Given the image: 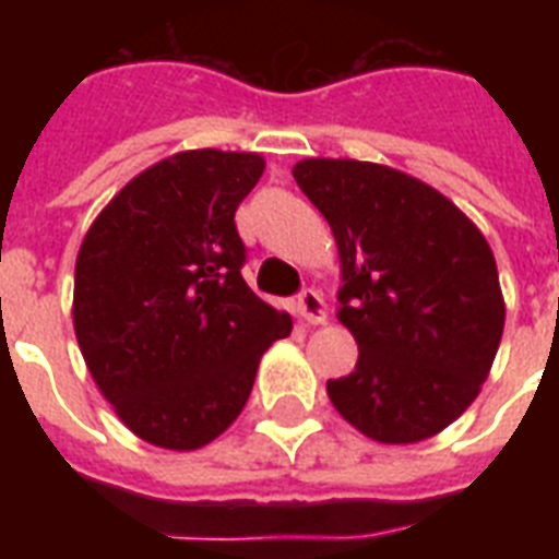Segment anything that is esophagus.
Listing matches in <instances>:
<instances>
[{
	"label": "esophagus",
	"instance_id": "obj_1",
	"mask_svg": "<svg viewBox=\"0 0 559 559\" xmlns=\"http://www.w3.org/2000/svg\"><path fill=\"white\" fill-rule=\"evenodd\" d=\"M298 313L307 324H324L328 319V307H324L322 296L316 289H301L298 293Z\"/></svg>",
	"mask_w": 559,
	"mask_h": 559
}]
</instances>
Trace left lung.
<instances>
[{"label": "left lung", "mask_w": 559, "mask_h": 559, "mask_svg": "<svg viewBox=\"0 0 559 559\" xmlns=\"http://www.w3.org/2000/svg\"><path fill=\"white\" fill-rule=\"evenodd\" d=\"M298 188L340 246V322L357 368L328 380L350 426L380 443L432 438L478 397L504 331L485 235L443 193L403 170L305 159Z\"/></svg>", "instance_id": "8db88e82"}]
</instances>
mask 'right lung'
Instances as JSON below:
<instances>
[{"label":"right lung","instance_id":"add662e5","mask_svg":"<svg viewBox=\"0 0 559 559\" xmlns=\"http://www.w3.org/2000/svg\"><path fill=\"white\" fill-rule=\"evenodd\" d=\"M258 153L186 151L109 200L74 263V336L92 380L142 441L200 450L252 394L293 319L249 289L235 211Z\"/></svg>","mask_w":559,"mask_h":559}]
</instances>
